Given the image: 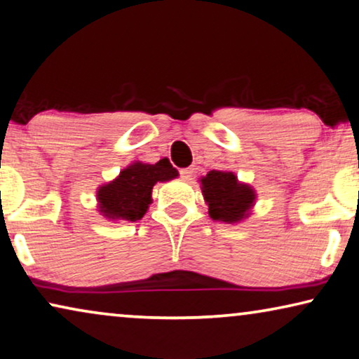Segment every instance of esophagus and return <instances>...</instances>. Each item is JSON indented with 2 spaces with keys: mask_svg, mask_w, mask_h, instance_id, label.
Segmentation results:
<instances>
[{
  "mask_svg": "<svg viewBox=\"0 0 359 359\" xmlns=\"http://www.w3.org/2000/svg\"><path fill=\"white\" fill-rule=\"evenodd\" d=\"M179 174H180V177L184 179V180H190L191 175H194V169H191V168H184V169L179 170Z\"/></svg>",
  "mask_w": 359,
  "mask_h": 359,
  "instance_id": "34e87169",
  "label": "esophagus"
}]
</instances>
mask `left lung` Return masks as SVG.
<instances>
[{"label":"left lung","mask_w":359,"mask_h":359,"mask_svg":"<svg viewBox=\"0 0 359 359\" xmlns=\"http://www.w3.org/2000/svg\"><path fill=\"white\" fill-rule=\"evenodd\" d=\"M201 185L210 216L224 223L241 221L255 200L254 190L239 184L232 172L211 170L201 179Z\"/></svg>","instance_id":"8db88e82"}]
</instances>
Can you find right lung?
<instances>
[{
  "instance_id": "add662e5",
  "label": "right lung",
  "mask_w": 359,
  "mask_h": 359,
  "mask_svg": "<svg viewBox=\"0 0 359 359\" xmlns=\"http://www.w3.org/2000/svg\"><path fill=\"white\" fill-rule=\"evenodd\" d=\"M168 159L156 164L135 163L123 169L117 179L100 187L97 191L99 210L110 219L135 221L141 219L151 203V191L156 182L177 177Z\"/></svg>"
}]
</instances>
